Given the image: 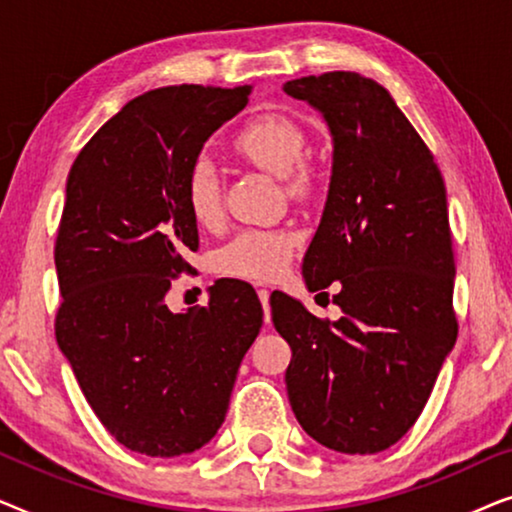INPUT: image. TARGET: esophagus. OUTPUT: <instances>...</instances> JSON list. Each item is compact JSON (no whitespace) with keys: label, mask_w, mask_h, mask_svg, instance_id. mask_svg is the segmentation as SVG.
<instances>
[{"label":"esophagus","mask_w":512,"mask_h":512,"mask_svg":"<svg viewBox=\"0 0 512 512\" xmlns=\"http://www.w3.org/2000/svg\"><path fill=\"white\" fill-rule=\"evenodd\" d=\"M258 300H261V303H263L265 321H270V291L268 289H258Z\"/></svg>","instance_id":"1"}]
</instances>
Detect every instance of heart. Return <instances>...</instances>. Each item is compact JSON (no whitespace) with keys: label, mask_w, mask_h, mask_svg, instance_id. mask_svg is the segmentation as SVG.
<instances>
[{"label":"heart","mask_w":512,"mask_h":512,"mask_svg":"<svg viewBox=\"0 0 512 512\" xmlns=\"http://www.w3.org/2000/svg\"><path fill=\"white\" fill-rule=\"evenodd\" d=\"M235 151L261 170L282 177L293 202H307L319 188L317 165L303 158L307 135L303 125L282 114L258 116L242 125L233 139ZM188 214L202 228L219 226L223 219V188L214 160L198 156L184 181ZM300 247V235L289 228H247L228 240L216 254V268L254 282H272Z\"/></svg>","instance_id":"1"}]
</instances>
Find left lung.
<instances>
[{"label":"left lung","instance_id":"obj_1","mask_svg":"<svg viewBox=\"0 0 512 512\" xmlns=\"http://www.w3.org/2000/svg\"><path fill=\"white\" fill-rule=\"evenodd\" d=\"M284 93L321 111L333 137L305 284L342 286L338 321L272 293V324L293 352L286 391L307 436L335 452L375 454L417 422L457 342L445 181L377 81L326 72L286 81Z\"/></svg>","mask_w":512,"mask_h":512}]
</instances>
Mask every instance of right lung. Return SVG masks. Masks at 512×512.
Here are the masks:
<instances>
[{
  "label": "right lung",
  "mask_w": 512,
  "mask_h": 512,
  "mask_svg": "<svg viewBox=\"0 0 512 512\" xmlns=\"http://www.w3.org/2000/svg\"><path fill=\"white\" fill-rule=\"evenodd\" d=\"M251 86H167L135 97L76 156L55 240V338L111 436L146 457L200 450L228 412L240 363L263 326L244 282L174 314L165 293L191 265L198 223L186 172Z\"/></svg>",
  "instance_id": "add662e5"
}]
</instances>
